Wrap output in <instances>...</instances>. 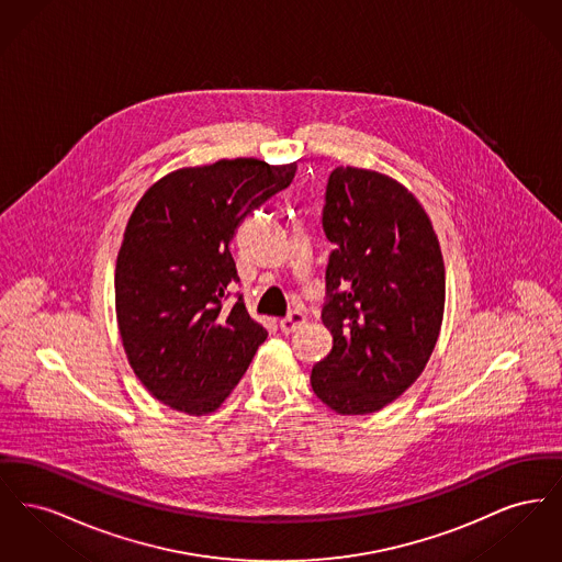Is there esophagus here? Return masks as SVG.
<instances>
[{
	"label": "esophagus",
	"instance_id": "esophagus-1",
	"mask_svg": "<svg viewBox=\"0 0 562 562\" xmlns=\"http://www.w3.org/2000/svg\"><path fill=\"white\" fill-rule=\"evenodd\" d=\"M305 321H307V316H305L303 312L293 310V312H291L286 318H282V321H280V330L289 335V333H294L296 328H301V326L305 324Z\"/></svg>",
	"mask_w": 562,
	"mask_h": 562
}]
</instances>
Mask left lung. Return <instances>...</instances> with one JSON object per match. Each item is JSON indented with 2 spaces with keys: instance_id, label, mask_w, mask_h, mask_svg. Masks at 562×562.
Listing matches in <instances>:
<instances>
[{
  "instance_id": "8db88e82",
  "label": "left lung",
  "mask_w": 562,
  "mask_h": 562,
  "mask_svg": "<svg viewBox=\"0 0 562 562\" xmlns=\"http://www.w3.org/2000/svg\"><path fill=\"white\" fill-rule=\"evenodd\" d=\"M322 229L335 244L322 305L333 349L312 369V387L333 411L367 415L428 364L445 312L442 252L413 193L351 166L328 177Z\"/></svg>"
}]
</instances>
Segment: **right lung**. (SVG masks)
Wrapping results in <instances>:
<instances>
[{
	"mask_svg": "<svg viewBox=\"0 0 562 562\" xmlns=\"http://www.w3.org/2000/svg\"><path fill=\"white\" fill-rule=\"evenodd\" d=\"M296 164L218 160L164 177L136 204L115 266V312L131 367L189 415L221 406L268 330L252 321L229 244L241 221L293 183Z\"/></svg>",
	"mask_w": 562,
	"mask_h": 562,
	"instance_id": "obj_1",
	"label": "right lung"
}]
</instances>
